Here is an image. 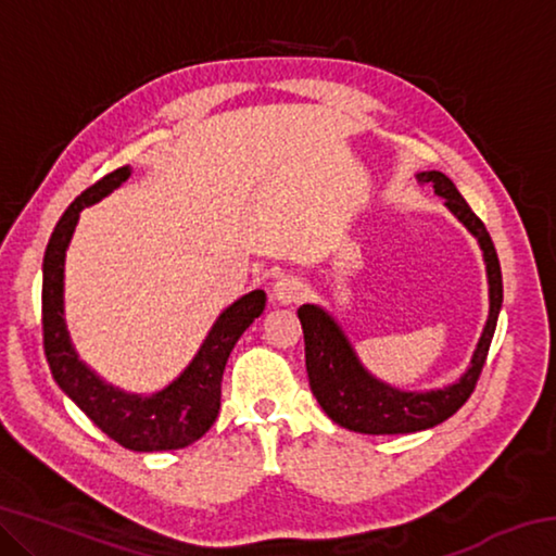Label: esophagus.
Instances as JSON below:
<instances>
[{
	"instance_id": "obj_1",
	"label": "esophagus",
	"mask_w": 556,
	"mask_h": 556,
	"mask_svg": "<svg viewBox=\"0 0 556 556\" xmlns=\"http://www.w3.org/2000/svg\"><path fill=\"white\" fill-rule=\"evenodd\" d=\"M304 296H306V285L296 277H285L271 287V301H277L281 306L296 304V301H301Z\"/></svg>"
}]
</instances>
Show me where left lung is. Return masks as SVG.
<instances>
[{"instance_id": "obj_1", "label": "left lung", "mask_w": 556, "mask_h": 556, "mask_svg": "<svg viewBox=\"0 0 556 556\" xmlns=\"http://www.w3.org/2000/svg\"><path fill=\"white\" fill-rule=\"evenodd\" d=\"M417 178L434 188V193L441 199H446V208L466 225L470 235H476L478 244H481L488 287H491V312H488V321L473 357H470L468 370L460 375L458 382L448 384L444 390L404 392L372 378L363 368L341 326L321 306H299L296 314L306 345V372L314 397L336 425L361 431V434H412V431L441 425L464 407L470 392L476 390L478 378H481L503 304L501 262H497L495 244L481 218L470 211V205L448 176L441 172H421Z\"/></svg>"}]
</instances>
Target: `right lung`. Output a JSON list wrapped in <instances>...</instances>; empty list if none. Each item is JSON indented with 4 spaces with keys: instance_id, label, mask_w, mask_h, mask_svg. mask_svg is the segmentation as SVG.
Instances as JSON below:
<instances>
[{
    "instance_id": "obj_1",
    "label": "right lung",
    "mask_w": 556,
    "mask_h": 556,
    "mask_svg": "<svg viewBox=\"0 0 556 556\" xmlns=\"http://www.w3.org/2000/svg\"><path fill=\"white\" fill-rule=\"evenodd\" d=\"M129 166L102 176L88 191L75 199L61 215L43 255V351L53 380L90 421L129 451H172L199 441L213 427L220 409V382L225 363L238 338L265 312V291L255 289L225 308L205 336L201 351L178 378L154 392L152 397L127 394L102 382L88 365L75 355L63 321V262L65 250L78 225L80 211L105 199L110 191L127 181Z\"/></svg>"
}]
</instances>
